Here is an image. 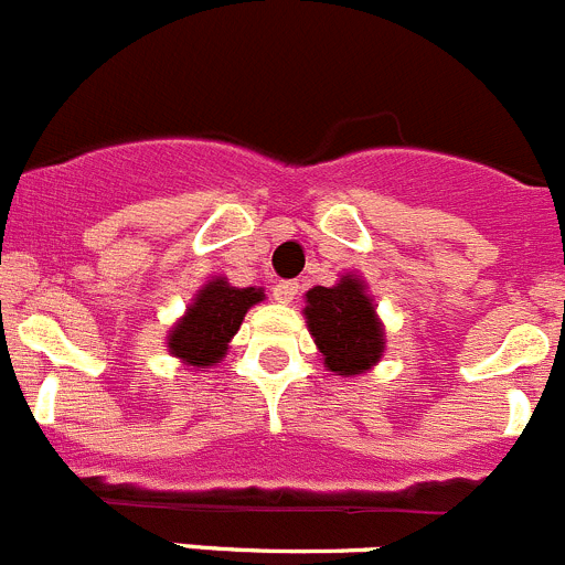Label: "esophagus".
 I'll return each mask as SVG.
<instances>
[{
	"label": "esophagus",
	"instance_id": "obj_1",
	"mask_svg": "<svg viewBox=\"0 0 565 565\" xmlns=\"http://www.w3.org/2000/svg\"><path fill=\"white\" fill-rule=\"evenodd\" d=\"M297 297H299V282H294V279H282V282L274 286V299H277V302L288 305Z\"/></svg>",
	"mask_w": 565,
	"mask_h": 565
}]
</instances>
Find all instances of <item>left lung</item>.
<instances>
[{"mask_svg": "<svg viewBox=\"0 0 565 565\" xmlns=\"http://www.w3.org/2000/svg\"><path fill=\"white\" fill-rule=\"evenodd\" d=\"M305 299L308 330L330 372L354 377L377 366L385 349V330L358 274H347L332 288H310Z\"/></svg>", "mask_w": 565, "mask_h": 565, "instance_id": "obj_1", "label": "left lung"}]
</instances>
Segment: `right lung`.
<instances>
[{"label":"right lung","mask_w":565,"mask_h":565,"mask_svg":"<svg viewBox=\"0 0 565 565\" xmlns=\"http://www.w3.org/2000/svg\"><path fill=\"white\" fill-rule=\"evenodd\" d=\"M263 288H235L227 277L211 279L199 288L185 316L169 330V352L185 366L211 369L227 354L246 310L263 302Z\"/></svg>","instance_id":"add662e5"}]
</instances>
